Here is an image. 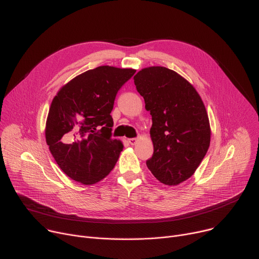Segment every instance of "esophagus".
<instances>
[{"instance_id":"obj_1","label":"esophagus","mask_w":259,"mask_h":259,"mask_svg":"<svg viewBox=\"0 0 259 259\" xmlns=\"http://www.w3.org/2000/svg\"><path fill=\"white\" fill-rule=\"evenodd\" d=\"M138 141H139V140H138V139H135V138H133V139H129V140H128L129 144H130V145H132V146L137 144V143H138Z\"/></svg>"}]
</instances>
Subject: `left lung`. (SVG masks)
Listing matches in <instances>:
<instances>
[{
  "mask_svg": "<svg viewBox=\"0 0 259 259\" xmlns=\"http://www.w3.org/2000/svg\"><path fill=\"white\" fill-rule=\"evenodd\" d=\"M133 78L152 116L154 152L147 167L160 183L180 185L194 174L210 146L205 105L187 79L166 67L145 68Z\"/></svg>",
  "mask_w": 259,
  "mask_h": 259,
  "instance_id": "obj_1",
  "label": "left lung"
}]
</instances>
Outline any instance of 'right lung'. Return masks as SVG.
<instances>
[{"instance_id": "1", "label": "right lung", "mask_w": 259, "mask_h": 259, "mask_svg": "<svg viewBox=\"0 0 259 259\" xmlns=\"http://www.w3.org/2000/svg\"><path fill=\"white\" fill-rule=\"evenodd\" d=\"M134 73L100 66L75 76L52 100L46 143L59 167L73 181L93 185L114 168L122 144L111 139L110 113L118 90Z\"/></svg>"}]
</instances>
